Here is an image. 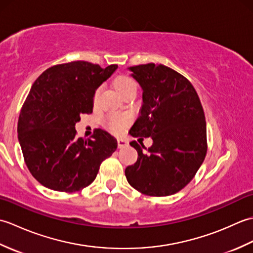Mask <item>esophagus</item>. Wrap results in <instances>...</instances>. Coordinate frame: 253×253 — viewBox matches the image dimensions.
Returning <instances> with one entry per match:
<instances>
[{
  "instance_id": "esophagus-1",
  "label": "esophagus",
  "mask_w": 253,
  "mask_h": 253,
  "mask_svg": "<svg viewBox=\"0 0 253 253\" xmlns=\"http://www.w3.org/2000/svg\"><path fill=\"white\" fill-rule=\"evenodd\" d=\"M117 144H118V148L123 149V148H126L128 146V141L126 139H122V138H118L117 139Z\"/></svg>"
}]
</instances>
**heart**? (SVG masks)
<instances>
[{
  "label": "heart",
  "instance_id": "1",
  "mask_svg": "<svg viewBox=\"0 0 253 253\" xmlns=\"http://www.w3.org/2000/svg\"><path fill=\"white\" fill-rule=\"evenodd\" d=\"M114 84V88L116 89L117 92L120 93L122 96L124 94H126L127 92H129V91H131V90H137V84L135 83V80H132L131 78L127 77V76L117 77L114 80V84ZM99 91H100V89L95 91L94 98L98 96ZM126 123H127L126 118L113 116V117L110 118L109 126L114 132H121L124 129V127H125Z\"/></svg>",
  "mask_w": 253,
  "mask_h": 253
}]
</instances>
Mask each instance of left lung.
<instances>
[{
  "label": "left lung",
  "mask_w": 253,
  "mask_h": 253,
  "mask_svg": "<svg viewBox=\"0 0 253 253\" xmlns=\"http://www.w3.org/2000/svg\"><path fill=\"white\" fill-rule=\"evenodd\" d=\"M142 89L139 117L132 137H151L147 152L131 141L137 162L127 166L126 178L144 195L170 196L181 190L207 154V124L201 102L188 79L162 64L128 67Z\"/></svg>",
  "instance_id": "left-lung-1"
}]
</instances>
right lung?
I'll list each match as a JSON object with an SVG mask.
<instances>
[{
	"label": "right lung",
	"mask_w": 253,
	"mask_h": 253,
	"mask_svg": "<svg viewBox=\"0 0 253 253\" xmlns=\"http://www.w3.org/2000/svg\"><path fill=\"white\" fill-rule=\"evenodd\" d=\"M117 67L84 61L61 64L32 84L17 132L27 168L42 186L63 192L83 189L116 150L117 140L107 131L95 129L92 139L78 138L75 125L80 115L92 113L95 90Z\"/></svg>",
	"instance_id": "right-lung-1"
}]
</instances>
